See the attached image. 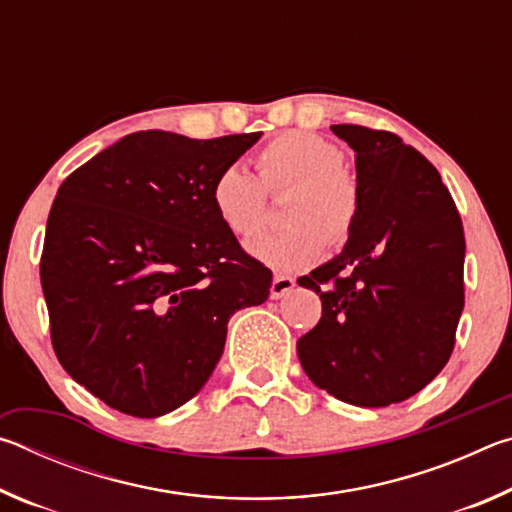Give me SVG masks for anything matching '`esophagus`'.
Returning a JSON list of instances; mask_svg holds the SVG:
<instances>
[{
    "mask_svg": "<svg viewBox=\"0 0 512 512\" xmlns=\"http://www.w3.org/2000/svg\"><path fill=\"white\" fill-rule=\"evenodd\" d=\"M293 287H296V280H293V277L277 275V277H273V282H271V298L277 300V298L287 296L289 291H293Z\"/></svg>",
    "mask_w": 512,
    "mask_h": 512,
    "instance_id": "1",
    "label": "esophagus"
}]
</instances>
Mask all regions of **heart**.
Returning <instances> with one entry per match:
<instances>
[{
  "label": "heart",
  "instance_id": "b5f03b06",
  "mask_svg": "<svg viewBox=\"0 0 512 512\" xmlns=\"http://www.w3.org/2000/svg\"><path fill=\"white\" fill-rule=\"evenodd\" d=\"M259 178L241 164H225L212 180V207L232 235L250 237L266 221V190L289 187L287 228L248 241V255L273 271H300L323 255L325 244L343 246L357 228L361 187L343 164V151L325 137L289 131L257 153ZM263 183L259 184L258 180Z\"/></svg>",
  "mask_w": 512,
  "mask_h": 512
}]
</instances>
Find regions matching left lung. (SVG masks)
I'll list each match as a JSON object with an SVG mask.
<instances>
[{"label":"left lung","instance_id":"obj_1","mask_svg":"<svg viewBox=\"0 0 512 512\" xmlns=\"http://www.w3.org/2000/svg\"><path fill=\"white\" fill-rule=\"evenodd\" d=\"M354 151L361 214L348 244L298 284L323 302L298 339L307 377L336 400H409L452 357L463 314V223L436 167L395 133L339 124Z\"/></svg>","mask_w":512,"mask_h":512}]
</instances>
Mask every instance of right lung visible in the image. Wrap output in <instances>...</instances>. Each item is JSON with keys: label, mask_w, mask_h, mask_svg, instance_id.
<instances>
[{"label": "right lung", "mask_w": 512, "mask_h": 512, "mask_svg": "<svg viewBox=\"0 0 512 512\" xmlns=\"http://www.w3.org/2000/svg\"><path fill=\"white\" fill-rule=\"evenodd\" d=\"M262 133L121 137L60 185L40 282L60 366L135 418L192 400L219 363L228 320L262 305L271 271L212 207V180Z\"/></svg>", "instance_id": "obj_1"}]
</instances>
